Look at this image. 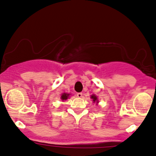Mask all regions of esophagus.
<instances>
[{"label": "esophagus", "mask_w": 156, "mask_h": 156, "mask_svg": "<svg viewBox=\"0 0 156 156\" xmlns=\"http://www.w3.org/2000/svg\"><path fill=\"white\" fill-rule=\"evenodd\" d=\"M82 93H81V92H79V93H78L77 94V97H78V98H81V97H82Z\"/></svg>", "instance_id": "obj_1"}]
</instances>
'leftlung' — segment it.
<instances>
[{
  "mask_svg": "<svg viewBox=\"0 0 156 156\" xmlns=\"http://www.w3.org/2000/svg\"><path fill=\"white\" fill-rule=\"evenodd\" d=\"M90 98H91V99L93 100V102H94H94H96V104H98V103L99 102V101H98V98H97V96H96V95H94V94L91 95V97H90Z\"/></svg>",
  "mask_w": 156,
  "mask_h": 156,
  "instance_id": "obj_1",
  "label": "left lung"
}]
</instances>
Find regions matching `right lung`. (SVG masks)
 <instances>
[{"instance_id":"obj_1","label":"right lung","mask_w":156,"mask_h":156,"mask_svg":"<svg viewBox=\"0 0 156 156\" xmlns=\"http://www.w3.org/2000/svg\"><path fill=\"white\" fill-rule=\"evenodd\" d=\"M69 96H70V94H67V93H63L62 94V96H61V99L62 101H66V100L68 99V98H69Z\"/></svg>"}]
</instances>
